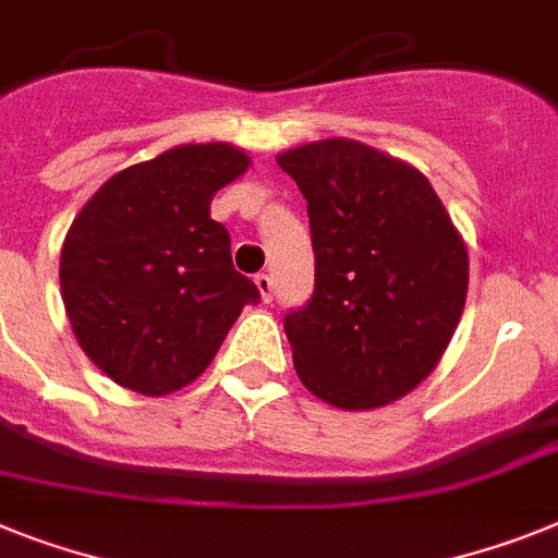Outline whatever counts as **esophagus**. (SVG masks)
<instances>
[{"label":"esophagus","instance_id":"esophagus-1","mask_svg":"<svg viewBox=\"0 0 558 558\" xmlns=\"http://www.w3.org/2000/svg\"><path fill=\"white\" fill-rule=\"evenodd\" d=\"M254 282H256V288H259L262 302H270V299H274V282H270V276L268 274H256Z\"/></svg>","mask_w":558,"mask_h":558}]
</instances>
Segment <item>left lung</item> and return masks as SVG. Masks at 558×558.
Wrapping results in <instances>:
<instances>
[{
    "instance_id": "8db88e82",
    "label": "left lung",
    "mask_w": 558,
    "mask_h": 558,
    "mask_svg": "<svg viewBox=\"0 0 558 558\" xmlns=\"http://www.w3.org/2000/svg\"><path fill=\"white\" fill-rule=\"evenodd\" d=\"M276 163L307 199L311 302L284 316L293 366L338 409L398 401L437 366L469 290L463 236L415 166L347 137Z\"/></svg>"
}]
</instances>
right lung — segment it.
<instances>
[{
    "label": "right lung",
    "mask_w": 558,
    "mask_h": 558,
    "mask_svg": "<svg viewBox=\"0 0 558 558\" xmlns=\"http://www.w3.org/2000/svg\"><path fill=\"white\" fill-rule=\"evenodd\" d=\"M228 143H185L118 171L66 231L61 299L81 350L141 395L192 384L256 284L233 270L211 197L247 169Z\"/></svg>",
    "instance_id": "obj_1"
}]
</instances>
